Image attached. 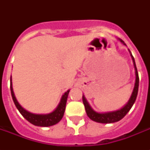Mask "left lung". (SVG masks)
Wrapping results in <instances>:
<instances>
[{"label": "left lung", "mask_w": 150, "mask_h": 150, "mask_svg": "<svg viewBox=\"0 0 150 150\" xmlns=\"http://www.w3.org/2000/svg\"><path fill=\"white\" fill-rule=\"evenodd\" d=\"M119 40L121 41V43H123L124 45H126L125 42L121 39H118ZM130 52V50H129ZM131 57L132 58L133 64H134V67H135V86L133 89V92L132 93L130 99L128 101V103L124 106L122 108L117 110H114V111L110 112H105V113H98V112L95 111L94 110H93L90 105L89 104V103L86 100V97L84 96H82V102L84 103L85 109H86V112L87 116L89 117V118L91 119L92 121H96L98 123H103V124H110L114 123L117 121H119L120 120L123 118L125 116L126 114H128V112L130 110L134 104V103L135 102L136 97L138 95V90H139V74H138L137 68L135 65V59L133 57L132 54L130 52Z\"/></svg>", "instance_id": "left-lung-1"}]
</instances>
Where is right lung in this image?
Wrapping results in <instances>:
<instances>
[{
    "label": "right lung",
    "mask_w": 150,
    "mask_h": 150,
    "mask_svg": "<svg viewBox=\"0 0 150 150\" xmlns=\"http://www.w3.org/2000/svg\"><path fill=\"white\" fill-rule=\"evenodd\" d=\"M11 96H12L13 101L15 103V106L18 110V111L21 113L22 116L26 119L27 121L30 122L31 124L36 126H40V127H49L56 125L61 121L64 114L65 110L66 103H67V99H68V93L70 90H68L65 92L61 99V101L59 103L58 106L54 110V111L47 114H33L30 112L27 111L26 110H25L21 105L18 103L16 98L15 96V93L13 91L12 88V82H11Z\"/></svg>",
    "instance_id": "right-lung-1"
}]
</instances>
